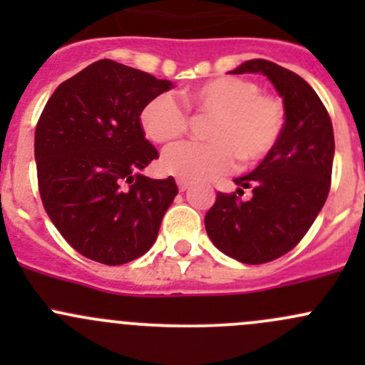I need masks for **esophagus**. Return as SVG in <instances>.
Segmentation results:
<instances>
[{"instance_id":"esophagus-1","label":"esophagus","mask_w":365,"mask_h":365,"mask_svg":"<svg viewBox=\"0 0 365 365\" xmlns=\"http://www.w3.org/2000/svg\"><path fill=\"white\" fill-rule=\"evenodd\" d=\"M176 185H178V190L180 192H183V190H187L190 187V182L185 178H176Z\"/></svg>"}]
</instances>
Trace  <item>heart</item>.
<instances>
[{
    "mask_svg": "<svg viewBox=\"0 0 365 365\" xmlns=\"http://www.w3.org/2000/svg\"><path fill=\"white\" fill-rule=\"evenodd\" d=\"M185 102L213 120L206 130L210 143H182L162 155V169L178 178H212L233 169L237 157L244 164H256L275 148L284 130L282 102L242 77L224 76L197 84L187 91ZM139 120L146 138L159 145L178 139L189 125L185 108L169 93L152 98Z\"/></svg>",
    "mask_w": 365,
    "mask_h": 365,
    "instance_id": "heart-1",
    "label": "heart"
}]
</instances>
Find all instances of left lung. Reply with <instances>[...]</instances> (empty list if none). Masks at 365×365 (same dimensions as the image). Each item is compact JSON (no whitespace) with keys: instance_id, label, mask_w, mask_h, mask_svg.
I'll use <instances>...</instances> for the list:
<instances>
[{"instance_id":"left-lung-1","label":"left lung","mask_w":365,"mask_h":365,"mask_svg":"<svg viewBox=\"0 0 365 365\" xmlns=\"http://www.w3.org/2000/svg\"><path fill=\"white\" fill-rule=\"evenodd\" d=\"M231 73H263L281 95L286 125L275 148L249 175L238 176V195L217 194L205 215L210 240L240 263L261 264L292 251L312 226L330 190L334 128L316 91L292 70L249 60Z\"/></svg>"}]
</instances>
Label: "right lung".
Instances as JSON below:
<instances>
[{"instance_id": "obj_1", "label": "right lung", "mask_w": 365, "mask_h": 365, "mask_svg": "<svg viewBox=\"0 0 365 365\" xmlns=\"http://www.w3.org/2000/svg\"><path fill=\"white\" fill-rule=\"evenodd\" d=\"M173 86L98 60L47 101L35 130L40 197L61 237L83 256L114 267L155 244L178 189L173 176L141 175L159 153L145 139L139 116Z\"/></svg>"}]
</instances>
